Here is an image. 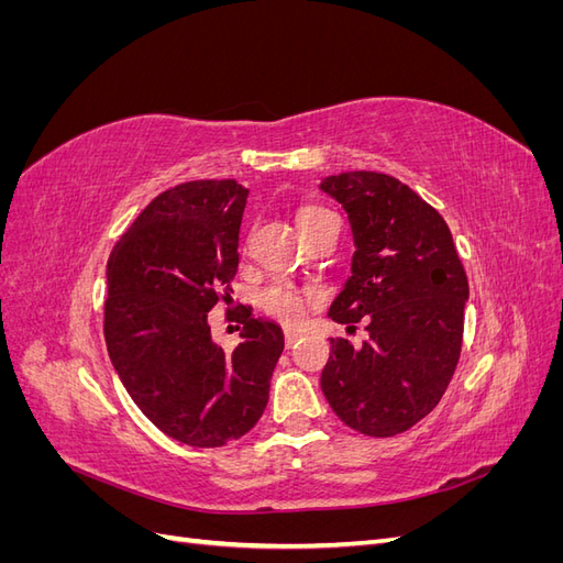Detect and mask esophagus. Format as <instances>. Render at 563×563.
<instances>
[{"instance_id": "obj_1", "label": "esophagus", "mask_w": 563, "mask_h": 563, "mask_svg": "<svg viewBox=\"0 0 563 563\" xmlns=\"http://www.w3.org/2000/svg\"><path fill=\"white\" fill-rule=\"evenodd\" d=\"M300 338H302L300 331H291V329H288V331L284 333V343H286V347H294Z\"/></svg>"}]
</instances>
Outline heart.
Returning <instances> with one entry per match:
<instances>
[{
  "mask_svg": "<svg viewBox=\"0 0 563 563\" xmlns=\"http://www.w3.org/2000/svg\"><path fill=\"white\" fill-rule=\"evenodd\" d=\"M327 213V209L305 207L298 211V225H308ZM321 298V291H314V288L312 291H302V288L288 282H275L261 294V308L265 314L286 323V327H300L305 317H308V310L312 305H319Z\"/></svg>",
  "mask_w": 563,
  "mask_h": 563,
  "instance_id": "obj_1",
  "label": "heart"
}]
</instances>
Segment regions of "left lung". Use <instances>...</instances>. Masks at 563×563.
Instances as JSON below:
<instances>
[{
  "instance_id": "1",
  "label": "left lung",
  "mask_w": 563,
  "mask_h": 563,
  "mask_svg": "<svg viewBox=\"0 0 563 563\" xmlns=\"http://www.w3.org/2000/svg\"><path fill=\"white\" fill-rule=\"evenodd\" d=\"M350 218L352 277L329 317L368 340L331 338L323 397L366 437L411 430L444 397L463 347L470 286L446 220L401 180L347 172L321 180Z\"/></svg>"
}]
</instances>
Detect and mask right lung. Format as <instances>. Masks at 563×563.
Returning a JSON list of instances; mask_svg holds the SVG:
<instances>
[{"mask_svg":"<svg viewBox=\"0 0 563 563\" xmlns=\"http://www.w3.org/2000/svg\"><path fill=\"white\" fill-rule=\"evenodd\" d=\"M249 190L190 180L152 199L108 261L106 343L145 418L180 444L216 449L261 420L284 333L242 314L232 352L211 338L209 312L230 298Z\"/></svg>","mask_w":563,"mask_h":563,"instance_id":"obj_1","label":"right lung"}]
</instances>
